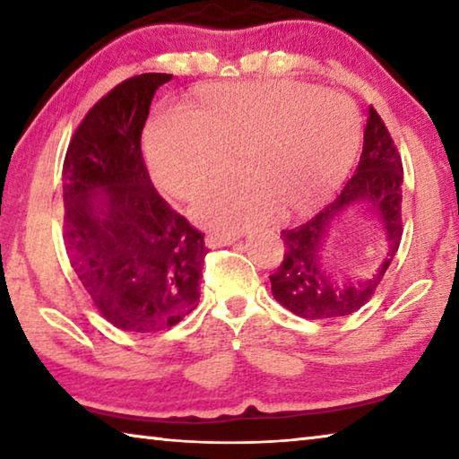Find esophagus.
I'll return each instance as SVG.
<instances>
[{
	"label": "esophagus",
	"mask_w": 459,
	"mask_h": 459,
	"mask_svg": "<svg viewBox=\"0 0 459 459\" xmlns=\"http://www.w3.org/2000/svg\"><path fill=\"white\" fill-rule=\"evenodd\" d=\"M204 243H206V247L216 248V247H227V245H232V243H235V238H230V237H222V235H208Z\"/></svg>",
	"instance_id": "obj_1"
}]
</instances>
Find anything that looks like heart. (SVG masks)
Listing matches in <instances>:
<instances>
[{"label": "heart", "mask_w": 459, "mask_h": 459, "mask_svg": "<svg viewBox=\"0 0 459 459\" xmlns=\"http://www.w3.org/2000/svg\"><path fill=\"white\" fill-rule=\"evenodd\" d=\"M360 115L342 92L295 81L219 82L200 89L192 111L164 108L143 147L161 192L190 198L238 153L243 180L200 194L192 216L235 235L271 219L309 214L328 202L360 147Z\"/></svg>", "instance_id": "b5f03b06"}]
</instances>
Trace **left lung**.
Wrapping results in <instances>:
<instances>
[{
    "label": "left lung",
    "mask_w": 459,
    "mask_h": 459,
    "mask_svg": "<svg viewBox=\"0 0 459 459\" xmlns=\"http://www.w3.org/2000/svg\"><path fill=\"white\" fill-rule=\"evenodd\" d=\"M403 164L380 115L368 107L362 155L356 174L338 198L291 230H281L283 261L271 279L273 298L306 320L351 316L372 298L397 253L403 235ZM351 213L375 220L385 238V259L367 278H346L330 265L325 253L337 224Z\"/></svg>",
    "instance_id": "left-lung-1"
}]
</instances>
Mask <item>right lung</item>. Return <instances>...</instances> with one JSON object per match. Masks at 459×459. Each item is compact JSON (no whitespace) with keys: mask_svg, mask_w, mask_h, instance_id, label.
Masks as SVG:
<instances>
[{"mask_svg":"<svg viewBox=\"0 0 459 459\" xmlns=\"http://www.w3.org/2000/svg\"><path fill=\"white\" fill-rule=\"evenodd\" d=\"M172 74L131 76L84 115L62 168L65 247L76 277L115 328H172L200 299L204 235L169 208L147 174L142 131Z\"/></svg>","mask_w":459,"mask_h":459,"instance_id":"right-lung-1","label":"right lung"}]
</instances>
